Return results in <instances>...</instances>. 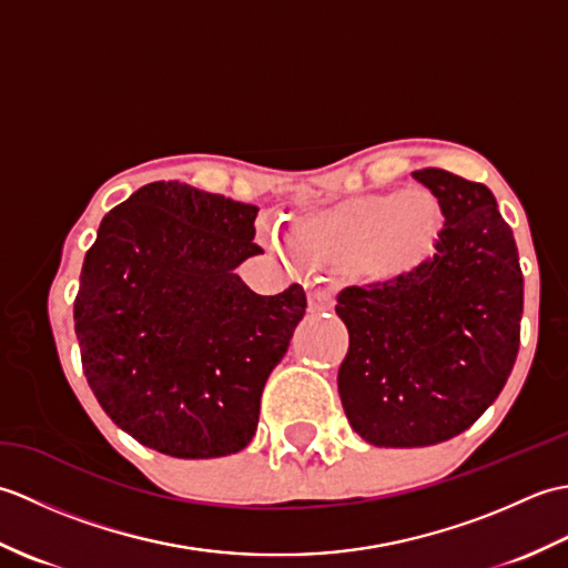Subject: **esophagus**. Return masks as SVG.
Masks as SVG:
<instances>
[{"mask_svg": "<svg viewBox=\"0 0 568 568\" xmlns=\"http://www.w3.org/2000/svg\"><path fill=\"white\" fill-rule=\"evenodd\" d=\"M332 307H334V300L324 291H315L307 295V310L315 312V315H320V312H329Z\"/></svg>", "mask_w": 568, "mask_h": 568, "instance_id": "34e87169", "label": "esophagus"}]
</instances>
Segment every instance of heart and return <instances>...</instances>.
I'll use <instances>...</instances> for the list:
<instances>
[{
    "instance_id": "b5f03b06",
    "label": "heart",
    "mask_w": 568,
    "mask_h": 568,
    "mask_svg": "<svg viewBox=\"0 0 568 568\" xmlns=\"http://www.w3.org/2000/svg\"><path fill=\"white\" fill-rule=\"evenodd\" d=\"M444 210L425 187L373 192L287 226V246L315 271H348L371 285L419 273L439 246Z\"/></svg>"
}]
</instances>
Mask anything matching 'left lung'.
I'll use <instances>...</instances> for the list:
<instances>
[{
    "label": "left lung",
    "mask_w": 568,
    "mask_h": 568,
    "mask_svg": "<svg viewBox=\"0 0 568 568\" xmlns=\"http://www.w3.org/2000/svg\"><path fill=\"white\" fill-rule=\"evenodd\" d=\"M444 210L429 263L393 285L344 287V413L373 446L456 437L500 395L520 348L523 271L493 192L442 168L415 171Z\"/></svg>",
    "instance_id": "obj_1"
}]
</instances>
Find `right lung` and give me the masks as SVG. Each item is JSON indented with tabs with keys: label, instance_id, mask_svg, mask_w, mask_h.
<instances>
[{
	"label": "right lung",
	"instance_id": "add662e5",
	"mask_svg": "<svg viewBox=\"0 0 568 568\" xmlns=\"http://www.w3.org/2000/svg\"><path fill=\"white\" fill-rule=\"evenodd\" d=\"M258 207L178 180L104 216L82 263V371L116 427L175 458L244 449L261 393L303 320V285L256 295L234 273L263 253Z\"/></svg>",
	"mask_w": 568,
	"mask_h": 568
}]
</instances>
